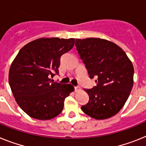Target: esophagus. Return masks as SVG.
<instances>
[{"mask_svg": "<svg viewBox=\"0 0 146 146\" xmlns=\"http://www.w3.org/2000/svg\"><path fill=\"white\" fill-rule=\"evenodd\" d=\"M81 90V88L79 87H75V92H78Z\"/></svg>", "mask_w": 146, "mask_h": 146, "instance_id": "esophagus-1", "label": "esophagus"}]
</instances>
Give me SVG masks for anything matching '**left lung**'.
<instances>
[{"instance_id": "obj_1", "label": "left lung", "mask_w": 146, "mask_h": 146, "mask_svg": "<svg viewBox=\"0 0 146 146\" xmlns=\"http://www.w3.org/2000/svg\"><path fill=\"white\" fill-rule=\"evenodd\" d=\"M76 47L96 85L84 90L89 101L82 111L96 120L112 117L123 108L134 84V67L121 48L101 38L76 39Z\"/></svg>"}]
</instances>
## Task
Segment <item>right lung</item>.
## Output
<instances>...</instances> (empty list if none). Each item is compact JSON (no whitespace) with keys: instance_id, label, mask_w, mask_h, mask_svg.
I'll return each mask as SVG.
<instances>
[{"instance_id":"add662e5","label":"right lung","mask_w":146,"mask_h":146,"mask_svg":"<svg viewBox=\"0 0 146 146\" xmlns=\"http://www.w3.org/2000/svg\"><path fill=\"white\" fill-rule=\"evenodd\" d=\"M75 39L40 38L20 49L10 66L9 82L17 104L37 120H50L62 112L71 84L54 82L60 58L73 48Z\"/></svg>"}]
</instances>
